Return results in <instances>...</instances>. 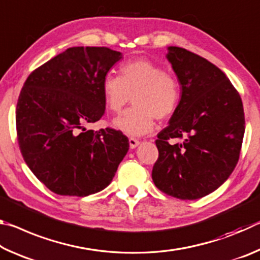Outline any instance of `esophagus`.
Listing matches in <instances>:
<instances>
[{
  "instance_id": "34e87169",
  "label": "esophagus",
  "mask_w": 260,
  "mask_h": 260,
  "mask_svg": "<svg viewBox=\"0 0 260 260\" xmlns=\"http://www.w3.org/2000/svg\"><path fill=\"white\" fill-rule=\"evenodd\" d=\"M129 147L132 148V149H134V148H136L140 144V141L138 140V139H134V138H129Z\"/></svg>"
}]
</instances>
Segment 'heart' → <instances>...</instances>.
<instances>
[{
    "instance_id": "heart-1",
    "label": "heart",
    "mask_w": 260,
    "mask_h": 260,
    "mask_svg": "<svg viewBox=\"0 0 260 260\" xmlns=\"http://www.w3.org/2000/svg\"><path fill=\"white\" fill-rule=\"evenodd\" d=\"M101 88L105 107L111 112H120L132 100L133 107L112 121L114 128L131 136L150 133L155 118H170L181 100L179 79L147 58L121 64L118 77L105 74Z\"/></svg>"
}]
</instances>
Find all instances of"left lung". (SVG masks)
Returning <instances> with one entry per match:
<instances>
[{
	"instance_id": "1",
	"label": "left lung",
	"mask_w": 260,
	"mask_h": 260,
	"mask_svg": "<svg viewBox=\"0 0 260 260\" xmlns=\"http://www.w3.org/2000/svg\"><path fill=\"white\" fill-rule=\"evenodd\" d=\"M167 59L181 83V100L170 125L157 135L152 180L160 191L197 200L230 178L239 161L245 120L241 96L221 70L183 48ZM171 138H183L171 145Z\"/></svg>"
}]
</instances>
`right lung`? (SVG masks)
<instances>
[{"label": "right lung", "mask_w": 260, "mask_h": 260, "mask_svg": "<svg viewBox=\"0 0 260 260\" xmlns=\"http://www.w3.org/2000/svg\"><path fill=\"white\" fill-rule=\"evenodd\" d=\"M120 58L107 47L69 48L35 69L21 88L16 108L20 152L57 195L103 190L128 151L120 131L87 129L104 116L102 80Z\"/></svg>", "instance_id": "obj_1"}]
</instances>
